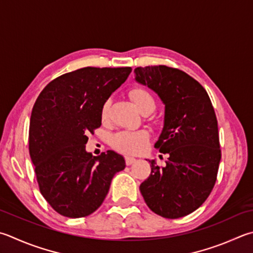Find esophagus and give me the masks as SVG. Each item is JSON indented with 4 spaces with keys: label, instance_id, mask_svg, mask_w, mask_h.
<instances>
[{
    "label": "esophagus",
    "instance_id": "34e87169",
    "mask_svg": "<svg viewBox=\"0 0 253 253\" xmlns=\"http://www.w3.org/2000/svg\"><path fill=\"white\" fill-rule=\"evenodd\" d=\"M136 160H137L136 158L130 157V156H127V157H126V164H127V166H130V165L136 163Z\"/></svg>",
    "mask_w": 253,
    "mask_h": 253
}]
</instances>
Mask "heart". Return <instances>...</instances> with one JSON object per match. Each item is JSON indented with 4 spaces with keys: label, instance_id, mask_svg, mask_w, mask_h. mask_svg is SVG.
I'll use <instances>...</instances> for the list:
<instances>
[{
    "label": "heart",
    "instance_id": "1",
    "mask_svg": "<svg viewBox=\"0 0 253 253\" xmlns=\"http://www.w3.org/2000/svg\"><path fill=\"white\" fill-rule=\"evenodd\" d=\"M130 97L134 100L136 106L142 113L145 109H151L154 111L156 107V102L154 96L148 90L141 87L130 91ZM111 100H106L100 108V118L105 122L108 119L109 111H111ZM150 138L149 131L146 129L138 130H124L115 134L112 138V145L115 149L128 155H138L142 153L148 145Z\"/></svg>",
    "mask_w": 253,
    "mask_h": 253
}]
</instances>
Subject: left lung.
<instances>
[{
  "label": "left lung",
  "instance_id": "obj_1",
  "mask_svg": "<svg viewBox=\"0 0 253 253\" xmlns=\"http://www.w3.org/2000/svg\"><path fill=\"white\" fill-rule=\"evenodd\" d=\"M134 73L165 104L164 128L155 148L169 155L165 167L150 160L151 172L140 192L155 213L185 217L205 203L217 180L221 150L214 109L204 87L178 68L146 66Z\"/></svg>",
  "mask_w": 253,
  "mask_h": 253
}]
</instances>
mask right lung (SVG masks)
<instances>
[{"mask_svg":"<svg viewBox=\"0 0 253 253\" xmlns=\"http://www.w3.org/2000/svg\"><path fill=\"white\" fill-rule=\"evenodd\" d=\"M131 67H84L58 76L32 109L29 150L41 194L64 217L97 210L125 159L113 150L87 153L88 132L102 125L100 108L127 80Z\"/></svg>","mask_w":253,"mask_h":253,"instance_id":"right-lung-1","label":"right lung"}]
</instances>
